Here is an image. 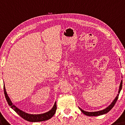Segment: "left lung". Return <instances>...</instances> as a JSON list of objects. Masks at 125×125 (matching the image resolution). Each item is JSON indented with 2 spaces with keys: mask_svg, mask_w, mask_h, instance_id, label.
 <instances>
[{
  "mask_svg": "<svg viewBox=\"0 0 125 125\" xmlns=\"http://www.w3.org/2000/svg\"><path fill=\"white\" fill-rule=\"evenodd\" d=\"M122 81H121V82L119 90H118V94H117V95L116 98L114 99V100L113 101V102L110 104V106H108L105 109H104V110L99 111H97V112H87L82 110L81 108H80V110L82 111V113H83L85 115H87L88 116H100V115H102L107 114V113L108 112L111 110L113 107H114L115 106V104L117 100V99L118 98V96H119L120 91L122 89Z\"/></svg>",
  "mask_w": 125,
  "mask_h": 125,
  "instance_id": "obj_1",
  "label": "left lung"
}]
</instances>
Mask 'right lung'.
Masks as SVG:
<instances>
[{
  "label": "right lung",
  "instance_id": "obj_1",
  "mask_svg": "<svg viewBox=\"0 0 125 125\" xmlns=\"http://www.w3.org/2000/svg\"><path fill=\"white\" fill-rule=\"evenodd\" d=\"M4 94L6 100L7 101L8 104L9 106H10V107L13 109L21 117L24 119L28 121L29 122H41V121H44L48 120L52 118V117L54 116L55 114V111L57 110V105H56V102H55L54 106H53L52 108L51 109L50 111L48 112H47L44 114H38V115H33V114H29L27 113L22 111L20 110L18 108H17L15 105H14L13 103L10 100L9 97H8V95L7 94L6 92L5 86L4 85Z\"/></svg>",
  "mask_w": 125,
  "mask_h": 125
}]
</instances>
